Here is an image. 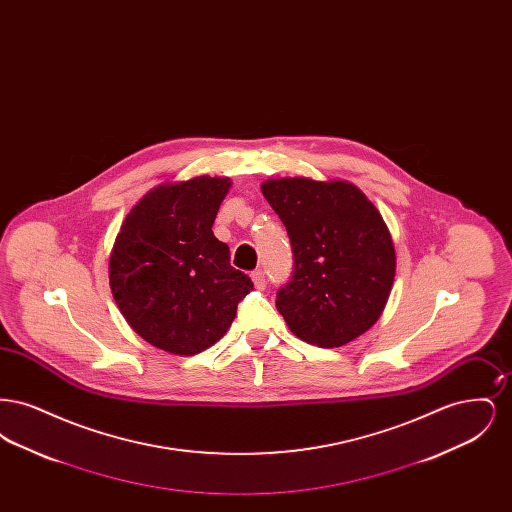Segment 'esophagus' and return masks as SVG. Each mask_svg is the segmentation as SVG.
Returning <instances> with one entry per match:
<instances>
[{"mask_svg": "<svg viewBox=\"0 0 512 512\" xmlns=\"http://www.w3.org/2000/svg\"><path fill=\"white\" fill-rule=\"evenodd\" d=\"M251 280H253V284H255L257 290H263L265 284H267L263 270H253V272H251Z\"/></svg>", "mask_w": 512, "mask_h": 512, "instance_id": "1", "label": "esophagus"}]
</instances>
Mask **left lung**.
Masks as SVG:
<instances>
[{"label":"left lung","instance_id":"left-lung-1","mask_svg":"<svg viewBox=\"0 0 512 512\" xmlns=\"http://www.w3.org/2000/svg\"><path fill=\"white\" fill-rule=\"evenodd\" d=\"M292 242L293 276L276 309L299 340L341 347L384 313L395 247L380 211L347 180L305 176L261 184Z\"/></svg>","mask_w":512,"mask_h":512}]
</instances>
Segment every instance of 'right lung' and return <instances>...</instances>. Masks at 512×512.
Masks as SVG:
<instances>
[{
  "mask_svg": "<svg viewBox=\"0 0 512 512\" xmlns=\"http://www.w3.org/2000/svg\"><path fill=\"white\" fill-rule=\"evenodd\" d=\"M230 186L226 176L203 174L151 188L122 220L111 249L109 286L122 317L172 355L217 343L253 290L213 234Z\"/></svg>",
  "mask_w": 512,
  "mask_h": 512,
  "instance_id": "right-lung-1",
  "label": "right lung"
}]
</instances>
